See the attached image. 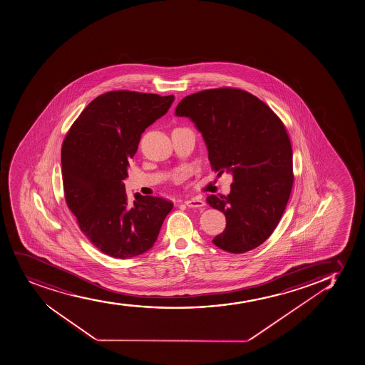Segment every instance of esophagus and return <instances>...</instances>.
<instances>
[{
	"mask_svg": "<svg viewBox=\"0 0 365 365\" xmlns=\"http://www.w3.org/2000/svg\"><path fill=\"white\" fill-rule=\"evenodd\" d=\"M185 204L188 206V207L192 208H201L205 206V201L201 200L199 197H192V199H188V200L185 201Z\"/></svg>",
	"mask_w": 365,
	"mask_h": 365,
	"instance_id": "esophagus-1",
	"label": "esophagus"
}]
</instances>
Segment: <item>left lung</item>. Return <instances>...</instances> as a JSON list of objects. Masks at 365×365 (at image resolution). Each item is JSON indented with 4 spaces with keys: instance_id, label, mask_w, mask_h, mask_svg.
<instances>
[{
    "instance_id": "1",
    "label": "left lung",
    "mask_w": 365,
    "mask_h": 365,
    "mask_svg": "<svg viewBox=\"0 0 365 365\" xmlns=\"http://www.w3.org/2000/svg\"><path fill=\"white\" fill-rule=\"evenodd\" d=\"M175 113L189 118L202 133L212 170L232 175L229 195L206 200L227 218L213 243L235 255L258 247L277 227L294 180L292 145L281 119L257 96L236 88L188 95Z\"/></svg>"
}]
</instances>
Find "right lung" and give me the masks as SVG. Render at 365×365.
Wrapping results in <instances>:
<instances>
[{
	"label": "right lung",
	"mask_w": 365,
	"mask_h": 365,
	"mask_svg": "<svg viewBox=\"0 0 365 365\" xmlns=\"http://www.w3.org/2000/svg\"><path fill=\"white\" fill-rule=\"evenodd\" d=\"M175 96L108 91L84 108L61 148L63 192L79 229L95 247L129 259L153 247L171 201L136 192L129 204L123 180L141 135Z\"/></svg>",
	"instance_id": "obj_1"
}]
</instances>
